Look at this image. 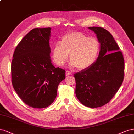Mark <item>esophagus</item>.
Instances as JSON below:
<instances>
[{
	"label": "esophagus",
	"mask_w": 134,
	"mask_h": 134,
	"mask_svg": "<svg viewBox=\"0 0 134 134\" xmlns=\"http://www.w3.org/2000/svg\"><path fill=\"white\" fill-rule=\"evenodd\" d=\"M71 72L69 71H66V76H68L69 75H70L71 74Z\"/></svg>",
	"instance_id": "obj_1"
}]
</instances>
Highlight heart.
Listing matches in <instances>:
<instances>
[{
  "instance_id": "obj_1",
  "label": "heart",
  "mask_w": 134,
  "mask_h": 134,
  "mask_svg": "<svg viewBox=\"0 0 134 134\" xmlns=\"http://www.w3.org/2000/svg\"><path fill=\"white\" fill-rule=\"evenodd\" d=\"M99 51V43L96 38L89 37L80 32L64 35L61 42H57L53 50V58L59 66L64 64L69 56L70 66L83 70L96 59Z\"/></svg>"
}]
</instances>
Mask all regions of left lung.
<instances>
[{"label":"left lung","mask_w":134,"mask_h":134,"mask_svg":"<svg viewBox=\"0 0 134 134\" xmlns=\"http://www.w3.org/2000/svg\"><path fill=\"white\" fill-rule=\"evenodd\" d=\"M100 43L98 58L90 66L74 74L76 97L82 104L97 108L108 103L119 89L124 76V58L107 30L90 27Z\"/></svg>","instance_id":"8db88e82"}]
</instances>
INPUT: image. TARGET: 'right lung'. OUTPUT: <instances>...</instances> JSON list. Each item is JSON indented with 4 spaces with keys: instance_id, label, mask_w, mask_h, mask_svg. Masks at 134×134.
<instances>
[{
    "instance_id": "add662e5",
    "label": "right lung",
    "mask_w": 134,
    "mask_h": 134,
    "mask_svg": "<svg viewBox=\"0 0 134 134\" xmlns=\"http://www.w3.org/2000/svg\"><path fill=\"white\" fill-rule=\"evenodd\" d=\"M51 28H35L15 49L11 64L13 88L25 104L44 108L54 101L66 72L55 68L51 59Z\"/></svg>"
}]
</instances>
